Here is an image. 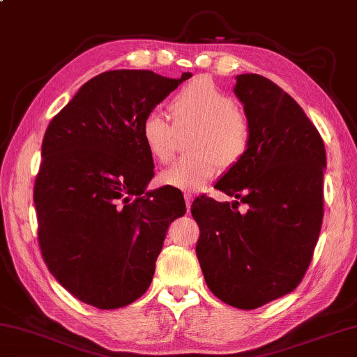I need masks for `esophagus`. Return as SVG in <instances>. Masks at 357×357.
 <instances>
[{"label": "esophagus", "instance_id": "1", "mask_svg": "<svg viewBox=\"0 0 357 357\" xmlns=\"http://www.w3.org/2000/svg\"><path fill=\"white\" fill-rule=\"evenodd\" d=\"M184 200H185V208H188V211H190V205H192V200H194L192 194H184Z\"/></svg>", "mask_w": 357, "mask_h": 357}]
</instances>
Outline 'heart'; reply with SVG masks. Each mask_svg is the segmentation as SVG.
Wrapping results in <instances>:
<instances>
[{
    "mask_svg": "<svg viewBox=\"0 0 357 357\" xmlns=\"http://www.w3.org/2000/svg\"><path fill=\"white\" fill-rule=\"evenodd\" d=\"M174 123L162 112L152 110L142 119L141 139L149 155L158 163H168L176 153V128H195L190 141L192 155L179 158L158 176L169 188L197 192L204 189L221 169L231 168L245 158L252 132L245 116L236 110L231 96L206 78H199L181 89L172 100Z\"/></svg>",
    "mask_w": 357,
    "mask_h": 357,
    "instance_id": "b5f03b06",
    "label": "heart"
}]
</instances>
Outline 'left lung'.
Here are the masks:
<instances>
[{
  "mask_svg": "<svg viewBox=\"0 0 357 357\" xmlns=\"http://www.w3.org/2000/svg\"><path fill=\"white\" fill-rule=\"evenodd\" d=\"M252 141L245 158L218 183L236 200L199 197L195 252L213 295L255 310L290 294L311 263L324 216L326 147L316 126L284 89L257 73L237 75ZM248 211H238V202Z\"/></svg>",
  "mask_w": 357,
  "mask_h": 357,
  "instance_id": "obj_1",
  "label": "left lung"
}]
</instances>
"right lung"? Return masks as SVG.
Segmentation results:
<instances>
[{
    "label": "right lung",
    "instance_id": "obj_1",
    "mask_svg": "<svg viewBox=\"0 0 357 357\" xmlns=\"http://www.w3.org/2000/svg\"><path fill=\"white\" fill-rule=\"evenodd\" d=\"M190 77L104 72L47 126L33 189L38 242L50 273L86 305L116 310L144 295L169 222L185 213L176 189L146 190L153 160L141 123Z\"/></svg>",
    "mask_w": 357,
    "mask_h": 357
}]
</instances>
